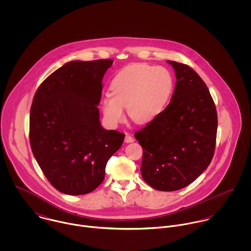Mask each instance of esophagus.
I'll return each mask as SVG.
<instances>
[{
    "mask_svg": "<svg viewBox=\"0 0 251 251\" xmlns=\"http://www.w3.org/2000/svg\"><path fill=\"white\" fill-rule=\"evenodd\" d=\"M125 141H126V143H132L134 141V139L129 134H126V138H125Z\"/></svg>",
    "mask_w": 251,
    "mask_h": 251,
    "instance_id": "obj_1",
    "label": "esophagus"
}]
</instances>
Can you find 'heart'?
<instances>
[{
	"mask_svg": "<svg viewBox=\"0 0 251 251\" xmlns=\"http://www.w3.org/2000/svg\"><path fill=\"white\" fill-rule=\"evenodd\" d=\"M111 94L101 100L104 118L111 126L125 120L124 107L136 124H148L167 107L174 91V77L164 67L132 64L111 81Z\"/></svg>",
	"mask_w": 251,
	"mask_h": 251,
	"instance_id": "1",
	"label": "heart"
}]
</instances>
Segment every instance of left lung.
Instances as JSON below:
<instances>
[{
	"label": "left lung",
	"mask_w": 251,
	"mask_h": 251,
	"mask_svg": "<svg viewBox=\"0 0 251 251\" xmlns=\"http://www.w3.org/2000/svg\"><path fill=\"white\" fill-rule=\"evenodd\" d=\"M176 74L170 103L134 133L143 148L144 180L160 191H175L197 179L215 152L217 113L207 85L190 67L167 61Z\"/></svg>",
	"instance_id": "obj_1"
}]
</instances>
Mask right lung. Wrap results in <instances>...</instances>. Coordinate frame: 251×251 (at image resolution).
<instances>
[{
    "label": "right lung",
    "mask_w": 251,
    "mask_h": 251,
    "mask_svg": "<svg viewBox=\"0 0 251 251\" xmlns=\"http://www.w3.org/2000/svg\"><path fill=\"white\" fill-rule=\"evenodd\" d=\"M113 60L72 61L38 87L30 112V144L46 179L60 192L82 195L104 179L125 133L100 122L102 79Z\"/></svg>",
    "instance_id": "1"
}]
</instances>
